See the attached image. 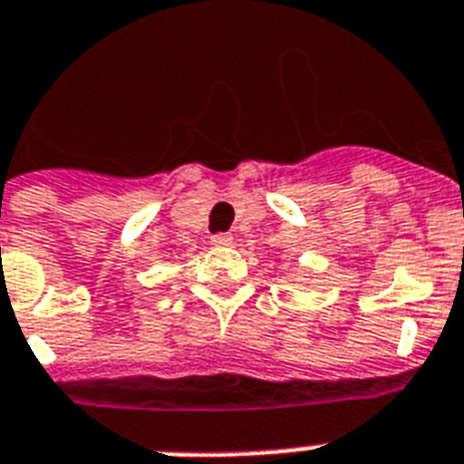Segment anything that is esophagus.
I'll return each mask as SVG.
<instances>
[{
  "label": "esophagus",
  "mask_w": 464,
  "mask_h": 464,
  "mask_svg": "<svg viewBox=\"0 0 464 464\" xmlns=\"http://www.w3.org/2000/svg\"><path fill=\"white\" fill-rule=\"evenodd\" d=\"M212 243H214V245H231V243H233V236H231V233H226V231L214 233V236H212Z\"/></svg>",
  "instance_id": "34e87169"
}]
</instances>
